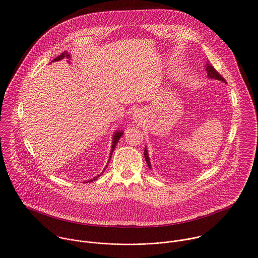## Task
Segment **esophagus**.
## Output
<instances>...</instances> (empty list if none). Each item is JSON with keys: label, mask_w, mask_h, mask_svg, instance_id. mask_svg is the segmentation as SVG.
Returning <instances> with one entry per match:
<instances>
[{"label": "esophagus", "mask_w": 258, "mask_h": 258, "mask_svg": "<svg viewBox=\"0 0 258 258\" xmlns=\"http://www.w3.org/2000/svg\"><path fill=\"white\" fill-rule=\"evenodd\" d=\"M134 120H135V122L141 124L144 121V113H143V111H141L140 109L136 110L135 113H134Z\"/></svg>", "instance_id": "esophagus-1"}]
</instances>
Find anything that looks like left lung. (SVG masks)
<instances>
[{
    "label": "left lung",
    "mask_w": 258,
    "mask_h": 258,
    "mask_svg": "<svg viewBox=\"0 0 258 258\" xmlns=\"http://www.w3.org/2000/svg\"><path fill=\"white\" fill-rule=\"evenodd\" d=\"M205 68H206V71H207V76L210 78V79H216V80H220V81H225L224 78L215 70V68L210 65L208 62H206V65H205ZM145 159L148 163V166L149 168L151 169V161H150V158H149V153H148V150L147 148H145Z\"/></svg>",
    "instance_id": "obj_1"
}]
</instances>
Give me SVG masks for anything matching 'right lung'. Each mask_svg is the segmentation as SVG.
I'll list each match as a JSON object with an SVG mask.
<instances>
[{"label":"right lung","instance_id":"obj_1","mask_svg":"<svg viewBox=\"0 0 258 258\" xmlns=\"http://www.w3.org/2000/svg\"><path fill=\"white\" fill-rule=\"evenodd\" d=\"M63 58H66L67 60H68V62H69V59L71 58V55L68 53V52H66V51H64L61 55H59L58 57H56L54 60H52V62H54V61H59V60H62ZM70 63V62H69ZM123 135V131H116V132H114V134H113V136H112V145H111V150H110V154H109V159H108V162H107V164L109 163V161H110V159H111V156H112V153H113V151H114V149H115V147H116V145H117V142H118V140L120 139V137ZM107 167V165L105 166V168ZM105 170V169H104ZM104 170H103V172H104ZM102 172V173H103ZM101 173V174H102ZM101 174L100 175H98V176H96V177H94L93 179H91V180H87L85 183H90V182H92V181H95V180H97V178H99L100 176H101Z\"/></svg>","mask_w":258,"mask_h":258}]
</instances>
